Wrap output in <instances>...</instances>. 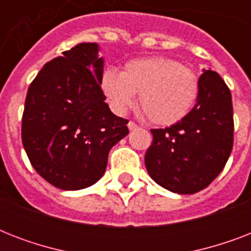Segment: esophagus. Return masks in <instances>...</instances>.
<instances>
[{
  "instance_id": "obj_1",
  "label": "esophagus",
  "mask_w": 251,
  "mask_h": 251,
  "mask_svg": "<svg viewBox=\"0 0 251 251\" xmlns=\"http://www.w3.org/2000/svg\"><path fill=\"white\" fill-rule=\"evenodd\" d=\"M127 127H129V130H137L138 127H139V125H137V124L133 121H129V124H127Z\"/></svg>"
}]
</instances>
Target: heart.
Wrapping results in <instances>:
<instances>
[{
    "label": "heart",
    "mask_w": 251,
    "mask_h": 251,
    "mask_svg": "<svg viewBox=\"0 0 251 251\" xmlns=\"http://www.w3.org/2000/svg\"><path fill=\"white\" fill-rule=\"evenodd\" d=\"M100 87L110 108L118 114L130 109L139 94V105L150 121L161 126L182 121L199 94L195 73L178 61L161 56L129 61L122 73L106 69Z\"/></svg>",
    "instance_id": "obj_1"
}]
</instances>
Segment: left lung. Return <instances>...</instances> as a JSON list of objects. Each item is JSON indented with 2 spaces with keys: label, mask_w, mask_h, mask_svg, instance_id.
<instances>
[{
  "label": "left lung",
  "mask_w": 251,
  "mask_h": 251,
  "mask_svg": "<svg viewBox=\"0 0 251 251\" xmlns=\"http://www.w3.org/2000/svg\"><path fill=\"white\" fill-rule=\"evenodd\" d=\"M197 104L182 121L152 129L145 156L151 178L177 194H194L224 169L233 147V106L226 82L216 72L199 78Z\"/></svg>",
  "instance_id": "1"
}]
</instances>
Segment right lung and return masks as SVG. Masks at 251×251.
<instances>
[{"instance_id": "1", "label": "right lung", "mask_w": 251, "mask_h": 251, "mask_svg": "<svg viewBox=\"0 0 251 251\" xmlns=\"http://www.w3.org/2000/svg\"><path fill=\"white\" fill-rule=\"evenodd\" d=\"M99 45L82 43L49 61L29 84L22 142L33 169L62 190L101 178L108 153L127 135V120L110 112L100 87Z\"/></svg>"}]
</instances>
